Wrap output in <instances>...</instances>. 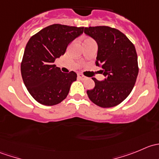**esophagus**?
I'll use <instances>...</instances> for the list:
<instances>
[{
  "label": "esophagus",
  "mask_w": 159,
  "mask_h": 159,
  "mask_svg": "<svg viewBox=\"0 0 159 159\" xmlns=\"http://www.w3.org/2000/svg\"><path fill=\"white\" fill-rule=\"evenodd\" d=\"M78 78L81 80H85L86 78H87V77H85L84 75H83L82 74L79 73V74H78Z\"/></svg>",
  "instance_id": "esophagus-1"
}]
</instances>
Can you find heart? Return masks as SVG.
I'll list each match as a JSON object with an SVG mask.
<instances>
[{
	"mask_svg": "<svg viewBox=\"0 0 159 159\" xmlns=\"http://www.w3.org/2000/svg\"><path fill=\"white\" fill-rule=\"evenodd\" d=\"M91 39H90V38H87V39H85V40H84V41H91Z\"/></svg>",
	"mask_w": 159,
	"mask_h": 159,
	"instance_id": "obj_1",
	"label": "heart"
}]
</instances>
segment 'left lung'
I'll list each match as a JSON object with an SVG mask.
<instances>
[{
	"instance_id": "obj_1",
	"label": "left lung",
	"mask_w": 159,
	"mask_h": 159,
	"mask_svg": "<svg viewBox=\"0 0 159 159\" xmlns=\"http://www.w3.org/2000/svg\"><path fill=\"white\" fill-rule=\"evenodd\" d=\"M84 34L97 42L95 64L102 67L103 81L93 78L94 88L88 90L90 100L102 108H111L122 102L132 91L139 74L134 44L122 32L108 26L89 27Z\"/></svg>"
}]
</instances>
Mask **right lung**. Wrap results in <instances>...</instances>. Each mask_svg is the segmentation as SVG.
Wrapping results in <instances>:
<instances>
[{
  "label": "right lung",
  "instance_id": "obj_1",
  "mask_svg": "<svg viewBox=\"0 0 159 159\" xmlns=\"http://www.w3.org/2000/svg\"><path fill=\"white\" fill-rule=\"evenodd\" d=\"M83 31V27L55 24L43 28L28 41L20 65L21 76L30 95L41 105L51 106L66 98L77 74L63 73L54 62Z\"/></svg>",
  "mask_w": 159,
  "mask_h": 159
}]
</instances>
